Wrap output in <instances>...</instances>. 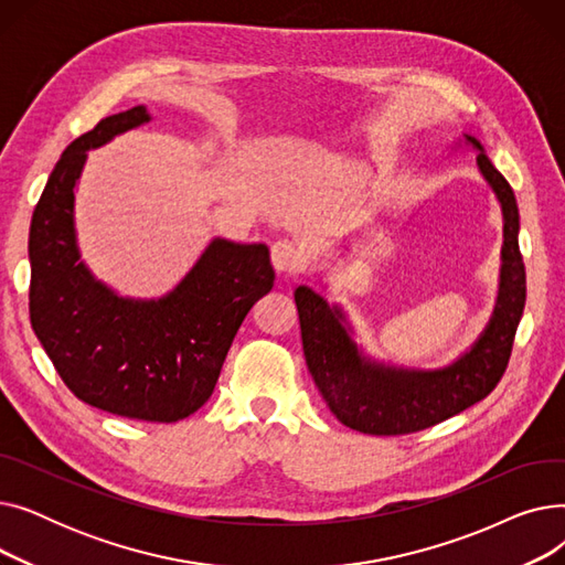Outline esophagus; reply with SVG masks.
<instances>
[{"label":"esophagus","instance_id":"esophagus-1","mask_svg":"<svg viewBox=\"0 0 565 565\" xmlns=\"http://www.w3.org/2000/svg\"><path fill=\"white\" fill-rule=\"evenodd\" d=\"M270 256H273V265L277 273H292L302 265V254H300L298 245L288 241V237H281V241H277L273 245Z\"/></svg>","mask_w":565,"mask_h":565}]
</instances>
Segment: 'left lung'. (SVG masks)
I'll use <instances>...</instances> for the list:
<instances>
[{"instance_id":"1","label":"left lung","mask_w":565,"mask_h":565,"mask_svg":"<svg viewBox=\"0 0 565 565\" xmlns=\"http://www.w3.org/2000/svg\"><path fill=\"white\" fill-rule=\"evenodd\" d=\"M479 169L494 190L503 211V249L499 298L481 339L458 362L439 371H407L366 360L343 324V311L330 307L311 288L295 290L300 313L302 348L309 373L337 419L364 435H407L447 422L483 401L507 371L518 324L526 300V273L518 245V201L483 146Z\"/></svg>"}]
</instances>
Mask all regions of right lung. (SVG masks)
Here are the masks:
<instances>
[{
  "label": "right lung",
  "instance_id": "right-lung-1",
  "mask_svg": "<svg viewBox=\"0 0 565 565\" xmlns=\"http://www.w3.org/2000/svg\"><path fill=\"white\" fill-rule=\"evenodd\" d=\"M143 105L103 118L58 158L29 228V318L66 387L118 417L173 424L211 398L254 302L275 286L265 245L213 241L160 300L118 298L79 260L75 183L88 148L148 121Z\"/></svg>",
  "mask_w": 565,
  "mask_h": 565
}]
</instances>
